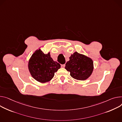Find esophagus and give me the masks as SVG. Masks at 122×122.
Segmentation results:
<instances>
[{
	"instance_id": "esophagus-1",
	"label": "esophagus",
	"mask_w": 122,
	"mask_h": 122,
	"mask_svg": "<svg viewBox=\"0 0 122 122\" xmlns=\"http://www.w3.org/2000/svg\"><path fill=\"white\" fill-rule=\"evenodd\" d=\"M65 67V64L61 65V67H62V68H64Z\"/></svg>"
}]
</instances>
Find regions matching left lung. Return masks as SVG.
I'll return each instance as SVG.
<instances>
[{
    "label": "left lung",
    "mask_w": 122,
    "mask_h": 122,
    "mask_svg": "<svg viewBox=\"0 0 122 122\" xmlns=\"http://www.w3.org/2000/svg\"><path fill=\"white\" fill-rule=\"evenodd\" d=\"M70 60L66 64L65 69L70 71L73 78L78 80H85L92 75L93 69L92 59L77 51L71 54Z\"/></svg>",
    "instance_id": "left-lung-1"
}]
</instances>
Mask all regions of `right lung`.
<instances>
[{"label":"right lung","instance_id":"add662e5","mask_svg":"<svg viewBox=\"0 0 122 122\" xmlns=\"http://www.w3.org/2000/svg\"><path fill=\"white\" fill-rule=\"evenodd\" d=\"M28 66L31 76L42 83L51 81L55 72L61 67V65L51 57L50 52L45 54L39 48L32 54Z\"/></svg>","mask_w":122,"mask_h":122}]
</instances>
